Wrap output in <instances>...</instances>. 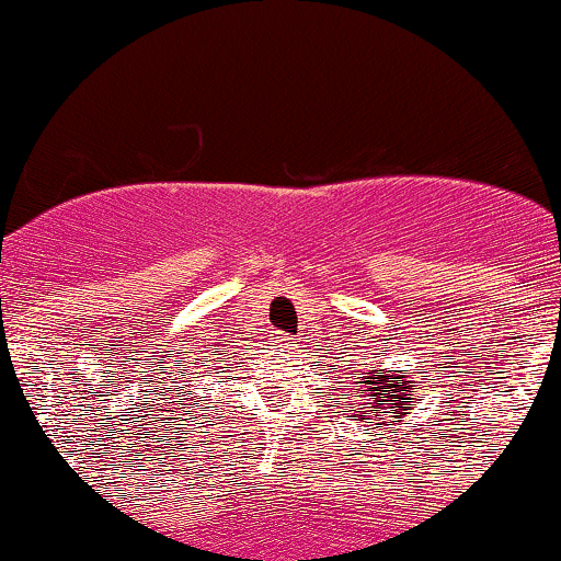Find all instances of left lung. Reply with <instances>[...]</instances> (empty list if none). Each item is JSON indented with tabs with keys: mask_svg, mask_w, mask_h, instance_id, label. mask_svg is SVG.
<instances>
[{
	"mask_svg": "<svg viewBox=\"0 0 561 561\" xmlns=\"http://www.w3.org/2000/svg\"><path fill=\"white\" fill-rule=\"evenodd\" d=\"M366 377H358L356 382L351 385L353 400L359 398L358 404L351 405L353 414L358 420H375L379 424L403 422V416L414 409V371H401V375H388L385 369H375L371 366L369 371H364Z\"/></svg>",
	"mask_w": 561,
	"mask_h": 561,
	"instance_id": "8db88e82",
	"label": "left lung"
}]
</instances>
